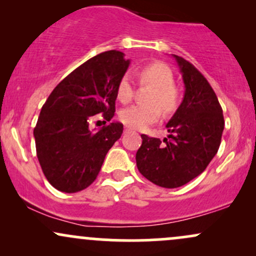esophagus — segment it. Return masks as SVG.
Returning <instances> with one entry per match:
<instances>
[{"instance_id": "esophagus-1", "label": "esophagus", "mask_w": 256, "mask_h": 256, "mask_svg": "<svg viewBox=\"0 0 256 256\" xmlns=\"http://www.w3.org/2000/svg\"><path fill=\"white\" fill-rule=\"evenodd\" d=\"M130 131H132V128H124V132L126 134V132H130Z\"/></svg>"}]
</instances>
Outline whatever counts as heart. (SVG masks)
Returning <instances> with one entry per match:
<instances>
[{
  "label": "heart",
  "mask_w": 256,
  "mask_h": 256,
  "mask_svg": "<svg viewBox=\"0 0 256 256\" xmlns=\"http://www.w3.org/2000/svg\"><path fill=\"white\" fill-rule=\"evenodd\" d=\"M136 74L140 83L152 86L146 98L149 104H134L126 108L120 113V119L130 128H144L160 119L161 110L166 114L174 113L179 107L180 94L178 88L173 84L174 76L172 70L166 64L160 61L146 64L137 70ZM116 96L122 104H128L134 98V84L128 73H125L119 79Z\"/></svg>",
  "instance_id": "obj_1"
}]
</instances>
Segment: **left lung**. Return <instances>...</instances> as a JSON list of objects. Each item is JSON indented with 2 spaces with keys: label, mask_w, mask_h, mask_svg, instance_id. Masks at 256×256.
Listing matches in <instances>:
<instances>
[{
  "label": "left lung",
  "mask_w": 256,
  "mask_h": 256,
  "mask_svg": "<svg viewBox=\"0 0 256 256\" xmlns=\"http://www.w3.org/2000/svg\"><path fill=\"white\" fill-rule=\"evenodd\" d=\"M173 58L183 74L185 94L166 125L170 140L161 142L142 134L136 154L143 177L168 189L189 183L204 171L218 152L225 125L222 106L207 79L189 61Z\"/></svg>",
  "instance_id": "8db88e82"
}]
</instances>
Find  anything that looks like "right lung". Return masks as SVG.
I'll return each instance as SVG.
<instances>
[{
    "label": "right lung",
    "mask_w": 256,
    "mask_h": 256,
    "mask_svg": "<svg viewBox=\"0 0 256 256\" xmlns=\"http://www.w3.org/2000/svg\"><path fill=\"white\" fill-rule=\"evenodd\" d=\"M128 64L124 52H101L62 79L43 104L34 136L40 165L55 189L77 192L98 177L124 126L110 122L91 131L89 122L96 114L104 122L113 118L116 86Z\"/></svg>",
    "instance_id": "right-lung-1"
}]
</instances>
